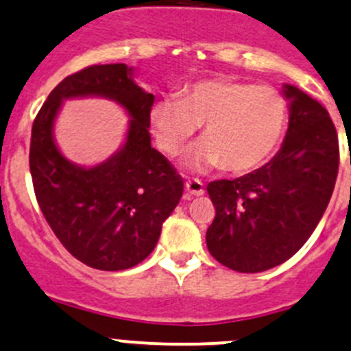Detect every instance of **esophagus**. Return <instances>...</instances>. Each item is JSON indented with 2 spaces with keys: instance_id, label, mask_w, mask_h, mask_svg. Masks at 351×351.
<instances>
[{
  "instance_id": "1",
  "label": "esophagus",
  "mask_w": 351,
  "mask_h": 351,
  "mask_svg": "<svg viewBox=\"0 0 351 351\" xmlns=\"http://www.w3.org/2000/svg\"><path fill=\"white\" fill-rule=\"evenodd\" d=\"M204 194V186L199 179H189L186 180V196L187 197H197Z\"/></svg>"
}]
</instances>
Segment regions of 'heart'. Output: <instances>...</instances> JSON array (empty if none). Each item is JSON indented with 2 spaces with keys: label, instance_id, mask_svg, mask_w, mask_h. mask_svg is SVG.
Returning a JSON list of instances; mask_svg holds the SVG:
<instances>
[{
  "label": "heart",
  "instance_id": "1",
  "mask_svg": "<svg viewBox=\"0 0 351 351\" xmlns=\"http://www.w3.org/2000/svg\"><path fill=\"white\" fill-rule=\"evenodd\" d=\"M155 138L167 155L184 149L197 126L202 143L193 154L194 167H219L247 174L265 164L282 140L287 103L270 86L216 77L199 81L152 110Z\"/></svg>",
  "mask_w": 351,
  "mask_h": 351
}]
</instances>
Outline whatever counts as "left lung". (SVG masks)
<instances>
[{"label": "left lung", "mask_w": 351, "mask_h": 351, "mask_svg": "<svg viewBox=\"0 0 351 351\" xmlns=\"http://www.w3.org/2000/svg\"><path fill=\"white\" fill-rule=\"evenodd\" d=\"M289 128L276 157L237 179L213 180L216 216L206 231L209 254L231 270L255 274L280 265L308 241L333 194L338 135L330 113L294 86Z\"/></svg>", "instance_id": "obj_1"}]
</instances>
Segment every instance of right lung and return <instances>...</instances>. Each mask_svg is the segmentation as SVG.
<instances>
[{
    "mask_svg": "<svg viewBox=\"0 0 351 351\" xmlns=\"http://www.w3.org/2000/svg\"><path fill=\"white\" fill-rule=\"evenodd\" d=\"M79 95L117 100L132 118L122 150L91 169L69 162L51 135L62 99ZM154 101L133 82L132 67L103 64L67 75L35 117L30 174L38 206L69 254L93 269L117 272L145 260L182 197V177L150 145Z\"/></svg>",
    "mask_w": 351,
    "mask_h": 351,
    "instance_id": "1",
    "label": "right lung"
}]
</instances>
